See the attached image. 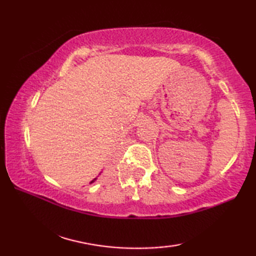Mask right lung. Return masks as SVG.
I'll return each instance as SVG.
<instances>
[{
    "label": "right lung",
    "mask_w": 256,
    "mask_h": 256,
    "mask_svg": "<svg viewBox=\"0 0 256 256\" xmlns=\"http://www.w3.org/2000/svg\"><path fill=\"white\" fill-rule=\"evenodd\" d=\"M96 180V178H94V180H91V182H90V184H92V182H94Z\"/></svg>",
    "instance_id": "add662e5"
}]
</instances>
